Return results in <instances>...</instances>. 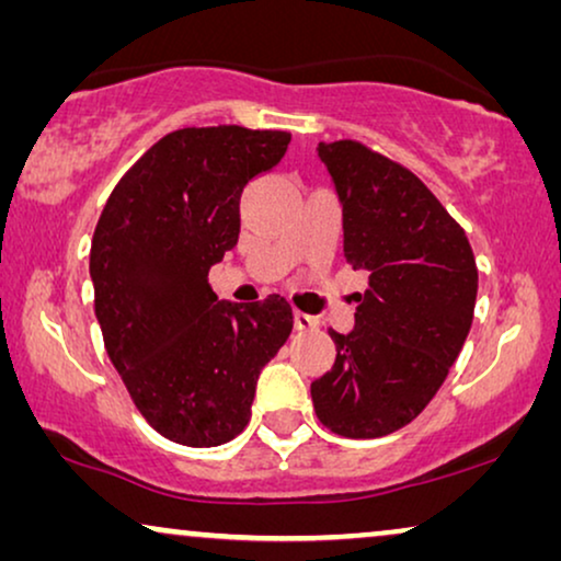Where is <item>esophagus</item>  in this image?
<instances>
[{
  "instance_id": "34e87169",
  "label": "esophagus",
  "mask_w": 561,
  "mask_h": 561,
  "mask_svg": "<svg viewBox=\"0 0 561 561\" xmlns=\"http://www.w3.org/2000/svg\"><path fill=\"white\" fill-rule=\"evenodd\" d=\"M294 327L298 332H311V329H317V319L309 317V313L304 311H294Z\"/></svg>"
}]
</instances>
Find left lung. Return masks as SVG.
I'll return each mask as SVG.
<instances>
[{"label":"left lung","instance_id":"left-lung-1","mask_svg":"<svg viewBox=\"0 0 561 561\" xmlns=\"http://www.w3.org/2000/svg\"><path fill=\"white\" fill-rule=\"evenodd\" d=\"M342 204L344 257L367 271L350 334L329 329L332 370L311 382L317 416L347 439L411 424L470 334L478 265L465 229L409 168L355 140L319 142Z\"/></svg>","mask_w":561,"mask_h":561}]
</instances>
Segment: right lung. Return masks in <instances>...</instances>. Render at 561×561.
<instances>
[{"label":"right lung","mask_w":561,"mask_h":561,"mask_svg":"<svg viewBox=\"0 0 561 561\" xmlns=\"http://www.w3.org/2000/svg\"><path fill=\"white\" fill-rule=\"evenodd\" d=\"M288 142L280 129H175L129 168L99 217L89 273L106 355L145 421L175 444L234 439L260 370L294 329L278 294L232 304L209 286V267L240 237L244 186Z\"/></svg>","instance_id":"add662e5"}]
</instances>
